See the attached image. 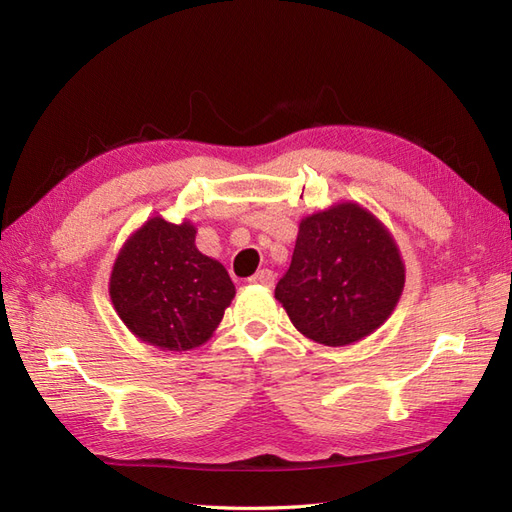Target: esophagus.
<instances>
[{
  "mask_svg": "<svg viewBox=\"0 0 512 512\" xmlns=\"http://www.w3.org/2000/svg\"><path fill=\"white\" fill-rule=\"evenodd\" d=\"M273 280H275V275H273L271 269H260L258 273H254V275L250 277L252 284H262V286H271Z\"/></svg>",
  "mask_w": 512,
  "mask_h": 512,
  "instance_id": "obj_1",
  "label": "esophagus"
}]
</instances>
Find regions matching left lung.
<instances>
[{"label":"left lung","instance_id":"1","mask_svg":"<svg viewBox=\"0 0 512 512\" xmlns=\"http://www.w3.org/2000/svg\"><path fill=\"white\" fill-rule=\"evenodd\" d=\"M404 284L406 267L391 232L361 205L339 203L301 220L275 299L305 337L335 348L384 324Z\"/></svg>","mask_w":512,"mask_h":512}]
</instances>
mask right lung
<instances>
[{
	"instance_id": "obj_1",
	"label": "right lung",
	"mask_w": 512,
	"mask_h": 512,
	"mask_svg": "<svg viewBox=\"0 0 512 512\" xmlns=\"http://www.w3.org/2000/svg\"><path fill=\"white\" fill-rule=\"evenodd\" d=\"M196 228L160 215L123 243L111 273V301L123 324L149 346L192 350L218 329L235 297L228 271L198 252Z\"/></svg>"
}]
</instances>
